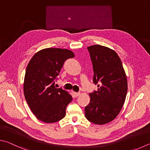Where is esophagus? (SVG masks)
I'll use <instances>...</instances> for the list:
<instances>
[{
    "label": "esophagus",
    "mask_w": 150,
    "mask_h": 150,
    "mask_svg": "<svg viewBox=\"0 0 150 150\" xmlns=\"http://www.w3.org/2000/svg\"><path fill=\"white\" fill-rule=\"evenodd\" d=\"M80 92H73V96H74L75 97H77V96H79L80 95Z\"/></svg>",
    "instance_id": "1"
}]
</instances>
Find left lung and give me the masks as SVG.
<instances>
[{
	"instance_id": "8db88e82",
	"label": "left lung",
	"mask_w": 150,
	"mask_h": 150,
	"mask_svg": "<svg viewBox=\"0 0 150 150\" xmlns=\"http://www.w3.org/2000/svg\"><path fill=\"white\" fill-rule=\"evenodd\" d=\"M93 66V83L97 91L90 93L84 108L86 118L96 125L113 121L120 112L127 92V79L120 58L108 47L96 45L87 47Z\"/></svg>"
}]
</instances>
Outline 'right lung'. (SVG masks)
Segmentation results:
<instances>
[{"label":"right lung","mask_w":150,"mask_h":150,"mask_svg":"<svg viewBox=\"0 0 150 150\" xmlns=\"http://www.w3.org/2000/svg\"><path fill=\"white\" fill-rule=\"evenodd\" d=\"M74 56L67 49L48 48L37 52L29 61L24 78V96L40 121L52 123L66 116L72 96L65 90L56 88L54 81L64 62Z\"/></svg>","instance_id":"right-lung-1"}]
</instances>
